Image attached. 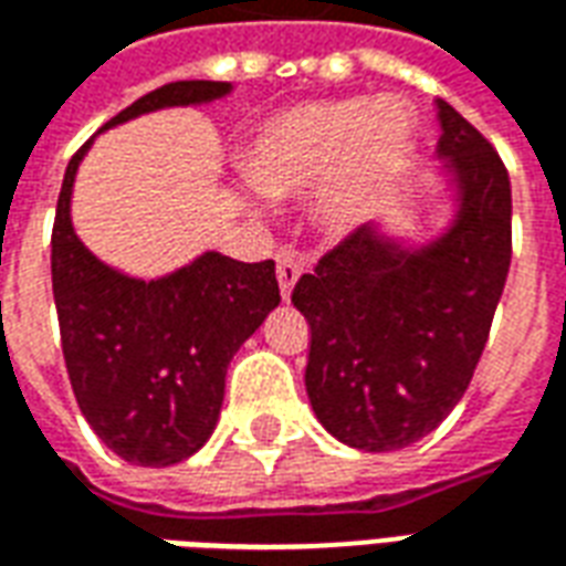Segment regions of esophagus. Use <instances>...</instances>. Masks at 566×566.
Wrapping results in <instances>:
<instances>
[{
  "label": "esophagus",
  "instance_id": "34e87169",
  "mask_svg": "<svg viewBox=\"0 0 566 566\" xmlns=\"http://www.w3.org/2000/svg\"><path fill=\"white\" fill-rule=\"evenodd\" d=\"M300 260H296L294 251H287L282 248L279 254H275V275H279V287H282V300H291V291H294L296 279H300Z\"/></svg>",
  "mask_w": 566,
  "mask_h": 566
}]
</instances>
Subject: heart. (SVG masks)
I'll list each match as a JSON object with an SVG mask.
<instances>
[{
	"instance_id": "obj_1",
	"label": "heart",
	"mask_w": 566,
	"mask_h": 566,
	"mask_svg": "<svg viewBox=\"0 0 566 566\" xmlns=\"http://www.w3.org/2000/svg\"><path fill=\"white\" fill-rule=\"evenodd\" d=\"M416 120L397 99L345 96L270 117L248 142L242 169L263 197L296 199L324 184L315 221L331 239L364 230L412 150Z\"/></svg>"
}]
</instances>
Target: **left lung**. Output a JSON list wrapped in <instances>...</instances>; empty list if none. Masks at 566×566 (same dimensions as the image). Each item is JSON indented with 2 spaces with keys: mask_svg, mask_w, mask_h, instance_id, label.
I'll list each match as a JSON object with an SVG mask.
<instances>
[{
  "mask_svg": "<svg viewBox=\"0 0 566 566\" xmlns=\"http://www.w3.org/2000/svg\"><path fill=\"white\" fill-rule=\"evenodd\" d=\"M437 108L449 227L406 242L367 223L291 294L312 331L308 403L327 433L360 451L406 449L442 424L473 379L510 272L506 166L449 103Z\"/></svg>",
  "mask_w": 566,
  "mask_h": 566,
  "instance_id": "1",
  "label": "left lung"
}]
</instances>
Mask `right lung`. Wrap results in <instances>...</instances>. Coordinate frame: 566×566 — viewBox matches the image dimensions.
Returning a JSON list of instances; mask_svg holds the SVG:
<instances>
[{"label":"right lung","mask_w":566,"mask_h":566,"mask_svg":"<svg viewBox=\"0 0 566 566\" xmlns=\"http://www.w3.org/2000/svg\"><path fill=\"white\" fill-rule=\"evenodd\" d=\"M230 91L227 81H175L145 93L103 129L160 108L214 103ZM93 139L69 160L51 235L69 381L87 424L117 458L169 467L209 442L230 360L282 303L275 263L206 251L160 279L103 263L72 227V187Z\"/></svg>","instance_id":"add662e5"}]
</instances>
